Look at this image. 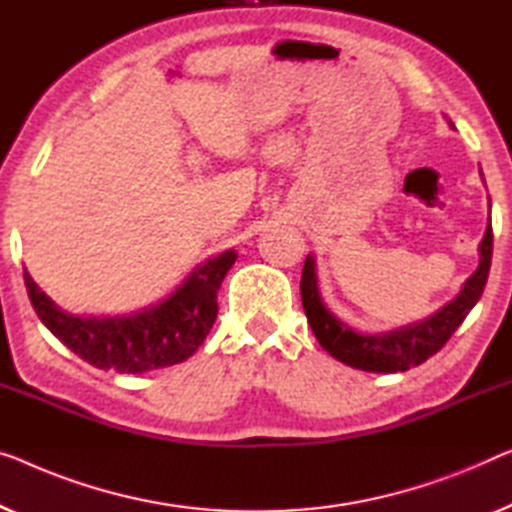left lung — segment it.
I'll list each match as a JSON object with an SVG mask.
<instances>
[{
  "label": "left lung",
  "instance_id": "left-lung-1",
  "mask_svg": "<svg viewBox=\"0 0 512 512\" xmlns=\"http://www.w3.org/2000/svg\"><path fill=\"white\" fill-rule=\"evenodd\" d=\"M478 250L480 264L476 273L464 282L462 292L451 303L434 312L432 317H427L425 322L402 326L398 331L381 335L354 333L347 324L338 322L326 310V305L319 299L315 259L305 257L301 273V301L310 329L326 352L356 370L386 372L388 375V372H402L421 365L446 345L457 326L469 315V310L483 296L492 264V223L487 225Z\"/></svg>",
  "mask_w": 512,
  "mask_h": 512
}]
</instances>
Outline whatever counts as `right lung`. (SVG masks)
<instances>
[{
	"instance_id": "obj_1",
	"label": "right lung",
	"mask_w": 512,
	"mask_h": 512,
	"mask_svg": "<svg viewBox=\"0 0 512 512\" xmlns=\"http://www.w3.org/2000/svg\"><path fill=\"white\" fill-rule=\"evenodd\" d=\"M234 250L204 262L170 299L128 317L82 319L59 310L29 276L25 287L36 315L82 361L126 375L186 361L202 345L218 315L220 282L232 269Z\"/></svg>"
}]
</instances>
